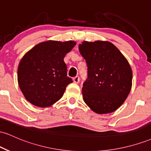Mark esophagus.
<instances>
[{
    "label": "esophagus",
    "mask_w": 151,
    "mask_h": 151,
    "mask_svg": "<svg viewBox=\"0 0 151 151\" xmlns=\"http://www.w3.org/2000/svg\"><path fill=\"white\" fill-rule=\"evenodd\" d=\"M73 81L74 83H79V76H76V77H74L73 78Z\"/></svg>",
    "instance_id": "obj_1"
}]
</instances>
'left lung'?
I'll use <instances>...</instances> for the list:
<instances>
[{
    "label": "left lung",
    "mask_w": 151,
    "mask_h": 151,
    "mask_svg": "<svg viewBox=\"0 0 151 151\" xmlns=\"http://www.w3.org/2000/svg\"><path fill=\"white\" fill-rule=\"evenodd\" d=\"M79 50L85 59L88 77L83 99L99 114L114 112L123 104L132 86V70L119 50L107 41H84Z\"/></svg>",
    "instance_id": "left-lung-1"
}]
</instances>
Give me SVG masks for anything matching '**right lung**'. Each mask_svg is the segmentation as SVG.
I'll return each mask as SVG.
<instances>
[{"label": "right lung", "mask_w": 151, "mask_h": 151, "mask_svg": "<svg viewBox=\"0 0 151 151\" xmlns=\"http://www.w3.org/2000/svg\"><path fill=\"white\" fill-rule=\"evenodd\" d=\"M76 42L72 40H48L40 42L21 59L18 81L24 96L38 107H48L62 97L66 87L72 82L67 77L65 55Z\"/></svg>", "instance_id": "add662e5"}]
</instances>
